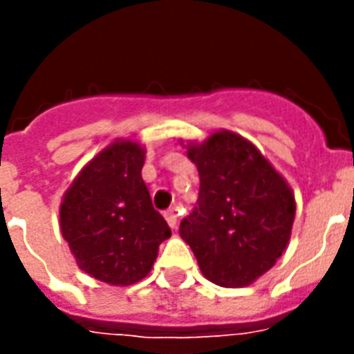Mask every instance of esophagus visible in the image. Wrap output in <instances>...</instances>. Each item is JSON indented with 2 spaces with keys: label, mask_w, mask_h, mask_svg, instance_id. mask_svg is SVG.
<instances>
[{
  "label": "esophagus",
  "mask_w": 354,
  "mask_h": 354,
  "mask_svg": "<svg viewBox=\"0 0 354 354\" xmlns=\"http://www.w3.org/2000/svg\"><path fill=\"white\" fill-rule=\"evenodd\" d=\"M165 220L169 222V225L172 227V230H176V225H178V214H176V210L172 208V210H167L165 212Z\"/></svg>",
  "instance_id": "obj_1"
}]
</instances>
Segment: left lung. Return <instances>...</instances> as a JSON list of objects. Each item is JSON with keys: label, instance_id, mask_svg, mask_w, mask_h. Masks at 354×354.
Returning a JSON list of instances; mask_svg holds the SVG:
<instances>
[{"label": "left lung", "instance_id": "left-lung-1", "mask_svg": "<svg viewBox=\"0 0 354 354\" xmlns=\"http://www.w3.org/2000/svg\"><path fill=\"white\" fill-rule=\"evenodd\" d=\"M184 147L199 170L201 189L180 235L208 281L223 288L248 286L286 250L296 216L292 187L235 132L216 131Z\"/></svg>", "mask_w": 354, "mask_h": 354}]
</instances>
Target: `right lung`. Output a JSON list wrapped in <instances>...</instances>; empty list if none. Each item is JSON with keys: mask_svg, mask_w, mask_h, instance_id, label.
<instances>
[{"mask_svg": "<svg viewBox=\"0 0 354 354\" xmlns=\"http://www.w3.org/2000/svg\"><path fill=\"white\" fill-rule=\"evenodd\" d=\"M146 149L117 138L81 169L60 205V231L81 271L113 286L142 281L172 235L142 180Z\"/></svg>", "mask_w": 354, "mask_h": 354, "instance_id": "right-lung-1", "label": "right lung"}]
</instances>
